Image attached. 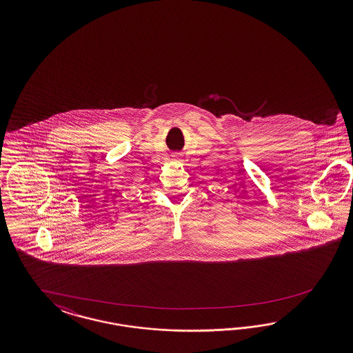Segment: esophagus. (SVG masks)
<instances>
[{"instance_id":"esophagus-1","label":"esophagus","mask_w":353,"mask_h":353,"mask_svg":"<svg viewBox=\"0 0 353 353\" xmlns=\"http://www.w3.org/2000/svg\"><path fill=\"white\" fill-rule=\"evenodd\" d=\"M174 158H176V159H180V157H174Z\"/></svg>"}]
</instances>
